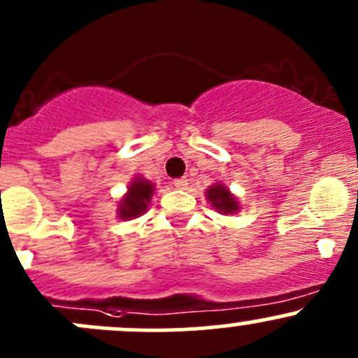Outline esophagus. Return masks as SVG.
<instances>
[{"label": "esophagus", "mask_w": 358, "mask_h": 358, "mask_svg": "<svg viewBox=\"0 0 358 358\" xmlns=\"http://www.w3.org/2000/svg\"><path fill=\"white\" fill-rule=\"evenodd\" d=\"M173 185H175L176 189H187V185H189V180H187L185 176H182V178L173 180Z\"/></svg>", "instance_id": "1"}]
</instances>
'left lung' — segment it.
Masks as SVG:
<instances>
[{"label":"left lung","mask_w":358,"mask_h":358,"mask_svg":"<svg viewBox=\"0 0 358 358\" xmlns=\"http://www.w3.org/2000/svg\"><path fill=\"white\" fill-rule=\"evenodd\" d=\"M206 196H208L209 202H211L220 213H234L239 209L236 197H234L232 194L229 192V189L223 185H213Z\"/></svg>","instance_id":"obj_1"}]
</instances>
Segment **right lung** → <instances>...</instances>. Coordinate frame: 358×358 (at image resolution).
<instances>
[{"label":"right lung","instance_id":"1","mask_svg":"<svg viewBox=\"0 0 358 358\" xmlns=\"http://www.w3.org/2000/svg\"><path fill=\"white\" fill-rule=\"evenodd\" d=\"M154 185L149 183L143 178H136L135 182L129 185L128 194L121 202V208H119V216L122 220L136 218L138 215H142L147 209L150 197H152Z\"/></svg>","mask_w":358,"mask_h":358}]
</instances>
